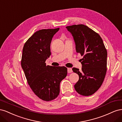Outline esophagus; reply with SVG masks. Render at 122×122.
<instances>
[{
	"label": "esophagus",
	"mask_w": 122,
	"mask_h": 122,
	"mask_svg": "<svg viewBox=\"0 0 122 122\" xmlns=\"http://www.w3.org/2000/svg\"><path fill=\"white\" fill-rule=\"evenodd\" d=\"M73 72L72 71V69L71 68H68V73H72Z\"/></svg>",
	"instance_id": "esophagus-1"
}]
</instances>
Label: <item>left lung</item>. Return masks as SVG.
Listing matches in <instances>:
<instances>
[{
	"mask_svg": "<svg viewBox=\"0 0 122 122\" xmlns=\"http://www.w3.org/2000/svg\"><path fill=\"white\" fill-rule=\"evenodd\" d=\"M66 28L73 36L76 52L83 56L80 60L81 70L72 69L79 75L74 88L81 95L91 96L97 91L104 81L107 71V50L101 36L87 26L73 25Z\"/></svg>",
	"mask_w": 122,
	"mask_h": 122,
	"instance_id": "left-lung-1",
	"label": "left lung"
}]
</instances>
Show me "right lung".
Returning a JSON list of instances; mask_svg holds the SVG:
<instances>
[{
	"mask_svg": "<svg viewBox=\"0 0 122 122\" xmlns=\"http://www.w3.org/2000/svg\"><path fill=\"white\" fill-rule=\"evenodd\" d=\"M60 28L44 29L35 32L25 42L21 58V67L29 86L41 99L49 101L60 94V83L67 75L64 67L46 66L51 55L50 44Z\"/></svg>",
	"mask_w": 122,
	"mask_h": 122,
	"instance_id": "add662e5",
	"label": "right lung"
}]
</instances>
